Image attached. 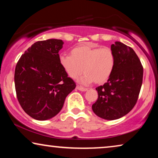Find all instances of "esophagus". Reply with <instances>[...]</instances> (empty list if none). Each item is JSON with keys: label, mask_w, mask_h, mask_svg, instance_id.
I'll list each match as a JSON object with an SVG mask.
<instances>
[{"label": "esophagus", "mask_w": 158, "mask_h": 158, "mask_svg": "<svg viewBox=\"0 0 158 158\" xmlns=\"http://www.w3.org/2000/svg\"><path fill=\"white\" fill-rule=\"evenodd\" d=\"M76 89L81 90V91H83V92L84 91H86V90H88V88H83V87H82V86H77Z\"/></svg>", "instance_id": "1"}]
</instances>
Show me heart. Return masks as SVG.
I'll use <instances>...</instances> for the list:
<instances>
[{
	"label": "heart",
	"instance_id": "1",
	"mask_svg": "<svg viewBox=\"0 0 158 158\" xmlns=\"http://www.w3.org/2000/svg\"><path fill=\"white\" fill-rule=\"evenodd\" d=\"M60 63L69 76L75 78L84 71L85 73L77 79L80 83L88 85L95 81L104 83L111 76L115 66V55L109 47H94L82 45L75 47L71 55H61Z\"/></svg>",
	"mask_w": 158,
	"mask_h": 158
}]
</instances>
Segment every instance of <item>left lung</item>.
<instances>
[{
  "label": "left lung",
  "mask_w": 158,
  "mask_h": 158,
  "mask_svg": "<svg viewBox=\"0 0 158 158\" xmlns=\"http://www.w3.org/2000/svg\"><path fill=\"white\" fill-rule=\"evenodd\" d=\"M111 49L115 55L113 73L107 83L96 88L98 99L92 105L96 115L106 120L118 119L133 109L143 78V68L133 49L120 42Z\"/></svg>",
  "instance_id": "1"
}]
</instances>
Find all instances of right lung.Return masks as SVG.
Masks as SVG:
<instances>
[{"mask_svg": "<svg viewBox=\"0 0 158 158\" xmlns=\"http://www.w3.org/2000/svg\"><path fill=\"white\" fill-rule=\"evenodd\" d=\"M64 42L51 39L36 42L17 62L14 82L17 98L34 119H50L61 111L75 83L62 68L59 51Z\"/></svg>", "mask_w": 158, "mask_h": 158, "instance_id": "1", "label": "right lung"}]
</instances>
